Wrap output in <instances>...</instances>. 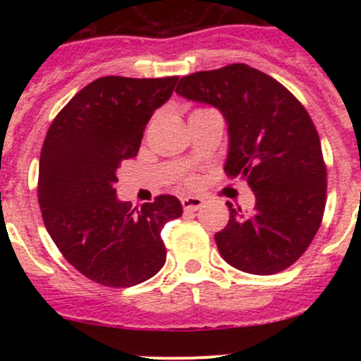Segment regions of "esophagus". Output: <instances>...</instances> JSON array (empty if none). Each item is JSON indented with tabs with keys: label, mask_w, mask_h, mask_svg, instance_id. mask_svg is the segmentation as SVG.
I'll return each instance as SVG.
<instances>
[{
	"label": "esophagus",
	"mask_w": 361,
	"mask_h": 361,
	"mask_svg": "<svg viewBox=\"0 0 361 361\" xmlns=\"http://www.w3.org/2000/svg\"><path fill=\"white\" fill-rule=\"evenodd\" d=\"M181 204H183L185 211H197L199 207H202L204 199L195 197V195H187V197L181 199Z\"/></svg>",
	"instance_id": "34e87169"
}]
</instances>
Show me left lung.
<instances>
[{"label": "left lung", "mask_w": 361, "mask_h": 361, "mask_svg": "<svg viewBox=\"0 0 361 361\" xmlns=\"http://www.w3.org/2000/svg\"><path fill=\"white\" fill-rule=\"evenodd\" d=\"M178 96L220 110L227 122L225 171L255 194L251 213L232 207L214 234L221 258L250 274L297 262L322 224L326 167L311 116L288 89L248 64L183 76Z\"/></svg>", "instance_id": "8db88e82"}]
</instances>
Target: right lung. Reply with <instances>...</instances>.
Wrapping results in <instances>:
<instances>
[{"label": "right lung", "mask_w": 361, "mask_h": 361, "mask_svg": "<svg viewBox=\"0 0 361 361\" xmlns=\"http://www.w3.org/2000/svg\"><path fill=\"white\" fill-rule=\"evenodd\" d=\"M178 76H103L54 118L39 155L38 202L50 238L85 278L113 288L140 285L166 264L160 231L181 216L174 195L140 211L118 201L116 169L136 157L145 127Z\"/></svg>", "instance_id": "obj_1"}]
</instances>
